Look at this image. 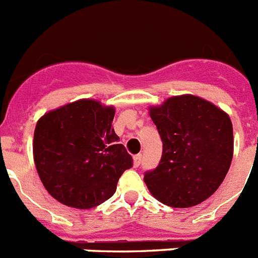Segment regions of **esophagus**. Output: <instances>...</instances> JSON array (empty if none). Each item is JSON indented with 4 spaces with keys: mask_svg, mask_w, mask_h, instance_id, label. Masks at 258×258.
I'll list each match as a JSON object with an SVG mask.
<instances>
[{
    "mask_svg": "<svg viewBox=\"0 0 258 258\" xmlns=\"http://www.w3.org/2000/svg\"><path fill=\"white\" fill-rule=\"evenodd\" d=\"M141 160H142V155H140V154H138V155H136L133 158V166L136 167V168L141 166Z\"/></svg>",
    "mask_w": 258,
    "mask_h": 258,
    "instance_id": "34e87169",
    "label": "esophagus"
}]
</instances>
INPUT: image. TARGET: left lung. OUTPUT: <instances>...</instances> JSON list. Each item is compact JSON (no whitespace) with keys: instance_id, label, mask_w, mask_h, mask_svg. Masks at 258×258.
Returning <instances> with one entry per match:
<instances>
[{"instance_id":"obj_1","label":"left lung","mask_w":258,"mask_h":258,"mask_svg":"<svg viewBox=\"0 0 258 258\" xmlns=\"http://www.w3.org/2000/svg\"><path fill=\"white\" fill-rule=\"evenodd\" d=\"M163 142L162 159L145 173L151 195L171 208H192L208 200L227 175L234 155L230 116L195 95L168 98L150 107Z\"/></svg>"}]
</instances>
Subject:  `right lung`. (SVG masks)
Segmentation results:
<instances>
[{"mask_svg": "<svg viewBox=\"0 0 258 258\" xmlns=\"http://www.w3.org/2000/svg\"><path fill=\"white\" fill-rule=\"evenodd\" d=\"M114 108L81 99L39 118L34 160L43 185L54 200L91 209L116 192L120 176L133 166L112 127Z\"/></svg>", "mask_w": 258, "mask_h": 258, "instance_id": "right-lung-1", "label": "right lung"}]
</instances>
